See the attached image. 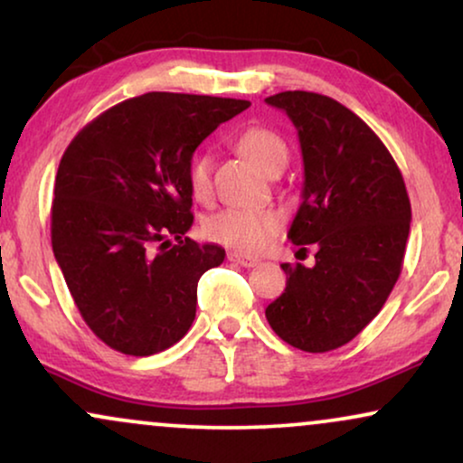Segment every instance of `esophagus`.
I'll return each mask as SVG.
<instances>
[{
  "instance_id": "esophagus-1",
  "label": "esophagus",
  "mask_w": 463,
  "mask_h": 463,
  "mask_svg": "<svg viewBox=\"0 0 463 463\" xmlns=\"http://www.w3.org/2000/svg\"><path fill=\"white\" fill-rule=\"evenodd\" d=\"M227 260L238 263V266H242V268H255L257 263H260V260H255V257H249V255H242V253H230V255H227Z\"/></svg>"
}]
</instances>
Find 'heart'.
Here are the masks:
<instances>
[{"mask_svg": "<svg viewBox=\"0 0 463 463\" xmlns=\"http://www.w3.org/2000/svg\"><path fill=\"white\" fill-rule=\"evenodd\" d=\"M238 151L257 170L269 174L274 167L287 165L289 151L279 134L266 128H249L238 137ZM213 159L197 155L189 165V189L195 200H208L213 189ZM283 217L272 208H223L203 221V233L213 242L232 246L244 253H260L280 232Z\"/></svg>", "mask_w": 463, "mask_h": 463, "instance_id": "obj_1", "label": "heart"}]
</instances>
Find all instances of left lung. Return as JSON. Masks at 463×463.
Listing matches in <instances>:
<instances>
[{"label":"left lung","mask_w":463,"mask_h":463,"mask_svg":"<svg viewBox=\"0 0 463 463\" xmlns=\"http://www.w3.org/2000/svg\"><path fill=\"white\" fill-rule=\"evenodd\" d=\"M296 125L302 203L289 240L317 249L315 266L283 263L287 287L266 308L269 327L296 349L351 342L387 302L402 272L411 200L385 144L355 112L308 91L266 98Z\"/></svg>","instance_id":"8db88e82"}]
</instances>
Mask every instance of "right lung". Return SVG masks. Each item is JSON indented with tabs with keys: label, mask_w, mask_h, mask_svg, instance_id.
<instances>
[{
	"label": "right lung",
	"mask_w": 463,
	"mask_h": 463,
	"mask_svg": "<svg viewBox=\"0 0 463 463\" xmlns=\"http://www.w3.org/2000/svg\"><path fill=\"white\" fill-rule=\"evenodd\" d=\"M250 101L153 91L78 131L55 178L52 253L82 319L125 355L170 349L195 319L197 280L225 260L187 238L195 148Z\"/></svg>",
	"instance_id": "1"
}]
</instances>
